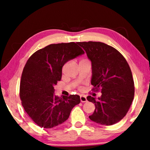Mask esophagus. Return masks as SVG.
<instances>
[{
    "instance_id": "esophagus-1",
    "label": "esophagus",
    "mask_w": 150,
    "mask_h": 150,
    "mask_svg": "<svg viewBox=\"0 0 150 150\" xmlns=\"http://www.w3.org/2000/svg\"><path fill=\"white\" fill-rule=\"evenodd\" d=\"M80 99H81V101L82 103H86L87 101V97H86V96H84V95H81L80 96Z\"/></svg>"
}]
</instances>
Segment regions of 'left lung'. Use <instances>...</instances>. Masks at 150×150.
<instances>
[{
	"instance_id": "left-lung-1",
	"label": "left lung",
	"mask_w": 150,
	"mask_h": 150,
	"mask_svg": "<svg viewBox=\"0 0 150 150\" xmlns=\"http://www.w3.org/2000/svg\"><path fill=\"white\" fill-rule=\"evenodd\" d=\"M87 53L92 64L93 91L102 95L96 100L95 110L88 116L91 120L110 126L120 121L128 112L134 96V83L128 62L117 50L99 42H78Z\"/></svg>"
}]
</instances>
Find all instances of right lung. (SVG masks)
Listing matches in <instances>:
<instances>
[{"mask_svg":"<svg viewBox=\"0 0 150 150\" xmlns=\"http://www.w3.org/2000/svg\"><path fill=\"white\" fill-rule=\"evenodd\" d=\"M83 54L77 43H61L36 51L28 59L20 81V97L28 115L41 128L60 125L80 103L77 95L63 98L54 95V86L62 79L65 63Z\"/></svg>","mask_w":150,"mask_h":150,"instance_id":"right-lung-1","label":"right lung"}]
</instances>
